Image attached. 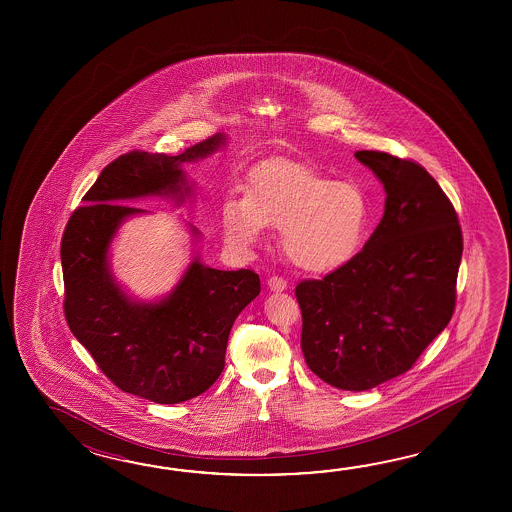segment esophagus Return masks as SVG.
Returning <instances> with one entry per match:
<instances>
[{
  "label": "esophagus",
  "mask_w": 512,
  "mask_h": 512,
  "mask_svg": "<svg viewBox=\"0 0 512 512\" xmlns=\"http://www.w3.org/2000/svg\"><path fill=\"white\" fill-rule=\"evenodd\" d=\"M267 285H269L271 291H283V289H287V282H285L283 278H280V276H271Z\"/></svg>",
  "instance_id": "obj_1"
}]
</instances>
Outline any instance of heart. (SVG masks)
Instances as JSON below:
<instances>
[{
	"label": "heart",
	"instance_id": "obj_1",
	"mask_svg": "<svg viewBox=\"0 0 512 512\" xmlns=\"http://www.w3.org/2000/svg\"><path fill=\"white\" fill-rule=\"evenodd\" d=\"M223 229L251 247L263 227L282 230V249L309 272L338 269L359 251L370 219L368 197L351 181H335L302 164L276 163L252 172L245 197L227 199Z\"/></svg>",
	"mask_w": 512,
	"mask_h": 512
}]
</instances>
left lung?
<instances>
[{
  "label": "left lung",
  "instance_id": "obj_1",
  "mask_svg": "<svg viewBox=\"0 0 512 512\" xmlns=\"http://www.w3.org/2000/svg\"><path fill=\"white\" fill-rule=\"evenodd\" d=\"M386 190L364 249L302 280V351L309 370L338 390L364 392L410 370L456 309L463 234L454 205L412 159L355 153Z\"/></svg>",
  "mask_w": 512,
  "mask_h": 512
}]
</instances>
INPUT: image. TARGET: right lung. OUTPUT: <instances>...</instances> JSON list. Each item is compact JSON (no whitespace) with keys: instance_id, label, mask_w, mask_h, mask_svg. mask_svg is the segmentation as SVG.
I'll use <instances>...</instances> for the list:
<instances>
[{"instance_id":"obj_1","label":"right lung","mask_w":512,"mask_h":512,"mask_svg":"<svg viewBox=\"0 0 512 512\" xmlns=\"http://www.w3.org/2000/svg\"><path fill=\"white\" fill-rule=\"evenodd\" d=\"M223 142L216 133L179 155H120L87 190L86 205L71 214L62 236L67 326L109 381L152 403H183L218 381L230 329L260 294V276L210 269L194 258L168 298L135 304L109 272V241L124 219L142 212L126 205L128 199L183 196L181 164L207 157Z\"/></svg>"}]
</instances>
